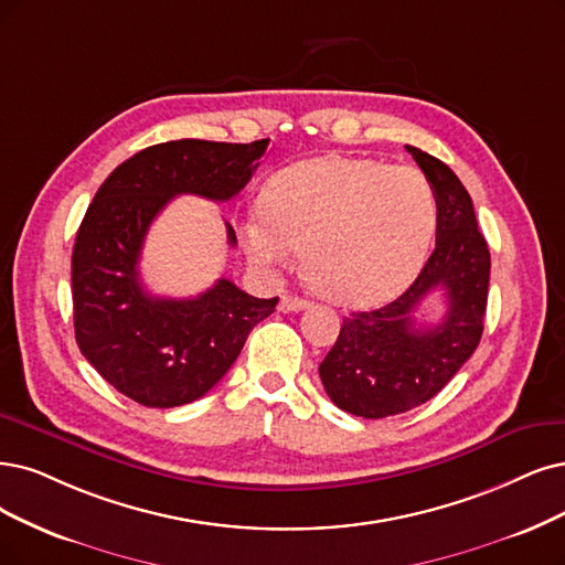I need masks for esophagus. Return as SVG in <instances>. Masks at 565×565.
<instances>
[{"label": "esophagus", "instance_id": "esophagus-1", "mask_svg": "<svg viewBox=\"0 0 565 565\" xmlns=\"http://www.w3.org/2000/svg\"><path fill=\"white\" fill-rule=\"evenodd\" d=\"M305 307H309V302L298 296H281L279 300V311H284V315H288V311H302Z\"/></svg>", "mask_w": 565, "mask_h": 565}]
</instances>
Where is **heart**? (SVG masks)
Returning a JSON list of instances; mask_svg holds the SVG:
<instances>
[{"instance_id":"1","label":"heart","mask_w":565,"mask_h":565,"mask_svg":"<svg viewBox=\"0 0 565 565\" xmlns=\"http://www.w3.org/2000/svg\"><path fill=\"white\" fill-rule=\"evenodd\" d=\"M242 227L246 254L281 265L300 250L307 286L340 305H370L419 269L435 230V198L409 167L363 158H311L284 167Z\"/></svg>"}]
</instances>
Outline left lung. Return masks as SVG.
Returning a JSON list of instances; mask_svg holds the SVG:
<instances>
[{
	"mask_svg": "<svg viewBox=\"0 0 565 565\" xmlns=\"http://www.w3.org/2000/svg\"><path fill=\"white\" fill-rule=\"evenodd\" d=\"M405 149L433 188L435 248L401 298L344 319L338 342L319 365L330 401L363 419H384L428 403L472 356L484 330L491 256L472 200L443 160L416 146ZM437 287L448 298L444 321L414 324L415 307Z\"/></svg>",
	"mask_w": 565,
	"mask_h": 565,
	"instance_id": "1",
	"label": "left lung"
}]
</instances>
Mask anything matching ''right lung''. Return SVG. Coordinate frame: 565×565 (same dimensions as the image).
<instances>
[{"mask_svg":"<svg viewBox=\"0 0 565 565\" xmlns=\"http://www.w3.org/2000/svg\"><path fill=\"white\" fill-rule=\"evenodd\" d=\"M267 151L269 139L156 143L118 164L95 193L72 254L76 344L135 403L164 409L202 398L275 311L279 298H254L230 279L185 300L151 296L139 279L143 237L167 202L185 193L235 198Z\"/></svg>","mask_w":565,"mask_h":565,"instance_id":"1","label":"right lung"}]
</instances>
